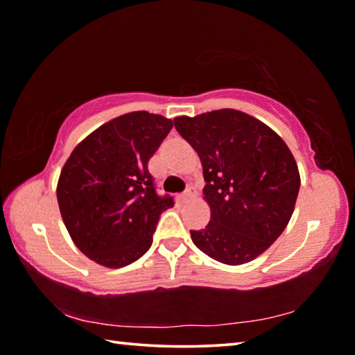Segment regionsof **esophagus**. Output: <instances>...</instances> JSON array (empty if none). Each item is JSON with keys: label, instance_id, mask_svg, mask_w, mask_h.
<instances>
[{"label": "esophagus", "instance_id": "obj_1", "mask_svg": "<svg viewBox=\"0 0 355 355\" xmlns=\"http://www.w3.org/2000/svg\"><path fill=\"white\" fill-rule=\"evenodd\" d=\"M192 197V191H191V188L189 189H186L182 196H180V200L182 202H188L189 199Z\"/></svg>", "mask_w": 355, "mask_h": 355}]
</instances>
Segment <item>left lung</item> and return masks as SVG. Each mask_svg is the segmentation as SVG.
Listing matches in <instances>:
<instances>
[{
  "instance_id": "left-lung-1",
  "label": "left lung",
  "mask_w": 355,
  "mask_h": 355,
  "mask_svg": "<svg viewBox=\"0 0 355 355\" xmlns=\"http://www.w3.org/2000/svg\"><path fill=\"white\" fill-rule=\"evenodd\" d=\"M202 161L208 225L191 232L192 243L213 260L249 263L285 230L300 175L285 141L261 120L238 110L173 119Z\"/></svg>"
}]
</instances>
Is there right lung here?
<instances>
[{"instance_id":"right-lung-1","label":"right lung","mask_w":355,"mask_h":355,"mask_svg":"<svg viewBox=\"0 0 355 355\" xmlns=\"http://www.w3.org/2000/svg\"><path fill=\"white\" fill-rule=\"evenodd\" d=\"M173 127L147 111L123 114L78 144L58 180V203L71 241L105 268H123L150 249L161 213L148 159Z\"/></svg>"}]
</instances>
